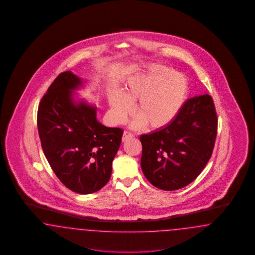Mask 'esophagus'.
Segmentation results:
<instances>
[{"label":"esophagus","mask_w":255,"mask_h":255,"mask_svg":"<svg viewBox=\"0 0 255 255\" xmlns=\"http://www.w3.org/2000/svg\"><path fill=\"white\" fill-rule=\"evenodd\" d=\"M133 136H134V134L132 132H129V131H125V132H123V141H126V140L132 138Z\"/></svg>","instance_id":"34e87169"}]
</instances>
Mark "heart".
Returning <instances> with one entry per match:
<instances>
[{
  "label": "heart",
  "instance_id": "b5f03b06",
  "mask_svg": "<svg viewBox=\"0 0 255 255\" xmlns=\"http://www.w3.org/2000/svg\"><path fill=\"white\" fill-rule=\"evenodd\" d=\"M188 92L189 83L184 75L157 65L131 78L121 92L110 90L108 101L117 123L126 119L132 112L131 103L137 101L135 112L140 118L136 124L145 123L152 129H163L181 111Z\"/></svg>",
  "mask_w": 255,
  "mask_h": 255
}]
</instances>
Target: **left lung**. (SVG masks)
<instances>
[{
	"mask_svg": "<svg viewBox=\"0 0 255 255\" xmlns=\"http://www.w3.org/2000/svg\"><path fill=\"white\" fill-rule=\"evenodd\" d=\"M217 133L214 101L208 94L184 103L169 126L141 134V169L154 187L174 191L192 183L212 156Z\"/></svg>",
	"mask_w": 255,
	"mask_h": 255,
	"instance_id": "obj_1",
	"label": "left lung"
}]
</instances>
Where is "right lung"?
<instances>
[{
  "label": "right lung",
  "instance_id": "right-lung-1",
  "mask_svg": "<svg viewBox=\"0 0 255 255\" xmlns=\"http://www.w3.org/2000/svg\"><path fill=\"white\" fill-rule=\"evenodd\" d=\"M82 84L71 71L61 73L41 99L37 123L53 172L69 190L88 194L109 181L123 131L98 122L96 106L75 101Z\"/></svg>",
  "mask_w": 255,
  "mask_h": 255
}]
</instances>
